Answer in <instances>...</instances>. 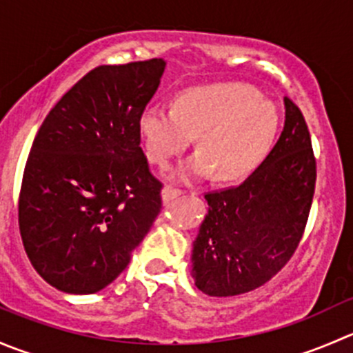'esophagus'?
I'll return each instance as SVG.
<instances>
[{"mask_svg":"<svg viewBox=\"0 0 353 353\" xmlns=\"http://www.w3.org/2000/svg\"><path fill=\"white\" fill-rule=\"evenodd\" d=\"M183 194V191L179 190H174V188H163L162 190V201L165 203V205H169V203H172L174 199H177Z\"/></svg>","mask_w":353,"mask_h":353,"instance_id":"1","label":"esophagus"}]
</instances>
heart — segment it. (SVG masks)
<instances>
[{"mask_svg":"<svg viewBox=\"0 0 353 353\" xmlns=\"http://www.w3.org/2000/svg\"><path fill=\"white\" fill-rule=\"evenodd\" d=\"M279 131V112L243 83L190 88L176 108L148 105L140 114L147 157L157 165L186 150L198 134V150L170 177L193 181L215 170L220 181L248 176L265 159Z\"/></svg>","mask_w":353,"mask_h":353,"instance_id":"b5f03b06","label":"heart"}]
</instances>
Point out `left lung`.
<instances>
[{"instance_id": "left-lung-1", "label": "left lung", "mask_w": 353, "mask_h": 353, "mask_svg": "<svg viewBox=\"0 0 353 353\" xmlns=\"http://www.w3.org/2000/svg\"><path fill=\"white\" fill-rule=\"evenodd\" d=\"M279 141L239 186L205 194L208 213L191 251L203 294L230 297L261 287L301 243L316 184L307 124L290 99Z\"/></svg>"}]
</instances>
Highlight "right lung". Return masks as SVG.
Masks as SVG:
<instances>
[{"mask_svg":"<svg viewBox=\"0 0 353 353\" xmlns=\"http://www.w3.org/2000/svg\"><path fill=\"white\" fill-rule=\"evenodd\" d=\"M165 65L155 58L95 68L35 134L20 234L35 272L65 294H95L114 282L159 215L162 184L140 147V114Z\"/></svg>","mask_w":353,"mask_h":353,"instance_id":"add662e5","label":"right lung"}]
</instances>
